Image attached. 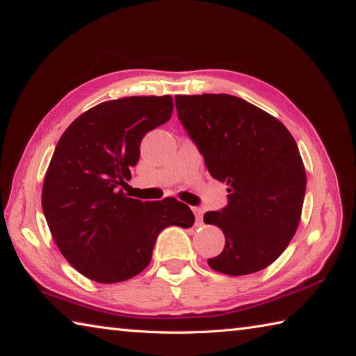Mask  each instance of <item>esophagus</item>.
<instances>
[{
    "label": "esophagus",
    "mask_w": 356,
    "mask_h": 356,
    "mask_svg": "<svg viewBox=\"0 0 356 356\" xmlns=\"http://www.w3.org/2000/svg\"><path fill=\"white\" fill-rule=\"evenodd\" d=\"M191 210L196 216V225H202L204 224V221H202V215H204L202 209H199V207H191Z\"/></svg>",
    "instance_id": "obj_1"
}]
</instances>
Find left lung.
<instances>
[{
  "mask_svg": "<svg viewBox=\"0 0 356 356\" xmlns=\"http://www.w3.org/2000/svg\"><path fill=\"white\" fill-rule=\"evenodd\" d=\"M179 120L213 179L227 185L229 205L207 211L222 230L209 266L227 275L268 268L299 227L307 172L293 135L268 112L232 95H177Z\"/></svg>",
  "mask_w": 356,
  "mask_h": 356,
  "instance_id": "8db88e82",
  "label": "left lung"
}]
</instances>
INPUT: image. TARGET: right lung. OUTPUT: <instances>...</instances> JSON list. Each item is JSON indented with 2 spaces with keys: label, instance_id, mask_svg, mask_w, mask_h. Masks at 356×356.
Instances as JSON below:
<instances>
[{
  "label": "right lung",
  "instance_id": "obj_1",
  "mask_svg": "<svg viewBox=\"0 0 356 356\" xmlns=\"http://www.w3.org/2000/svg\"><path fill=\"white\" fill-rule=\"evenodd\" d=\"M172 107L170 95L101 102L77 116L56 146L43 180V213L62 255L90 280L132 279L149 264L161 230L195 222L177 199L143 202L124 193L141 140L170 121Z\"/></svg>",
  "mask_w": 356,
  "mask_h": 356
}]
</instances>
